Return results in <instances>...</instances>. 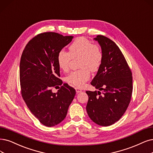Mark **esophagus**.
Wrapping results in <instances>:
<instances>
[{
  "label": "esophagus",
  "instance_id": "1",
  "mask_svg": "<svg viewBox=\"0 0 153 153\" xmlns=\"http://www.w3.org/2000/svg\"><path fill=\"white\" fill-rule=\"evenodd\" d=\"M75 89H76V91L77 93L82 92V90H81L80 88H76Z\"/></svg>",
  "mask_w": 153,
  "mask_h": 153
}]
</instances>
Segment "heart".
Returning <instances> with one entry per match:
<instances>
[{
	"label": "heart",
	"mask_w": 153,
	"mask_h": 153,
	"mask_svg": "<svg viewBox=\"0 0 153 153\" xmlns=\"http://www.w3.org/2000/svg\"><path fill=\"white\" fill-rule=\"evenodd\" d=\"M79 58V67L81 69L71 72L65 77V81L73 86L81 88L90 78L91 72L97 71L101 65L103 55L97 45H93L88 39L79 37L76 39L69 47V52L61 50L57 55V63L64 72L69 70L72 59Z\"/></svg>",
	"instance_id": "b5f03b06"
}]
</instances>
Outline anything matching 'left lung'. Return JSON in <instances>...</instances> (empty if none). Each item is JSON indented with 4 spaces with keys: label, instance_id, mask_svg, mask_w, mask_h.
Listing matches in <instances>:
<instances>
[{
    "label": "left lung",
    "instance_id": "1",
    "mask_svg": "<svg viewBox=\"0 0 153 153\" xmlns=\"http://www.w3.org/2000/svg\"><path fill=\"white\" fill-rule=\"evenodd\" d=\"M98 41L103 58L101 67L91 84L103 91H87L86 110L89 117L101 126L115 123L126 112L132 93V76L123 53L116 43L103 35Z\"/></svg>",
    "mask_w": 153,
    "mask_h": 153
}]
</instances>
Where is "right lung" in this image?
Listing matches in <instances>:
<instances>
[{"label": "right lung", "mask_w": 153, "mask_h": 153, "mask_svg": "<svg viewBox=\"0 0 153 153\" xmlns=\"http://www.w3.org/2000/svg\"><path fill=\"white\" fill-rule=\"evenodd\" d=\"M72 36L54 32L39 34L32 38L22 53L19 77L22 98L31 112L43 125L53 127L65 118L76 90L62 86L57 55ZM61 85L56 93L51 88Z\"/></svg>", "instance_id": "1"}]
</instances>
